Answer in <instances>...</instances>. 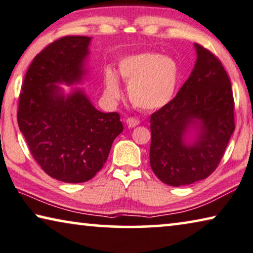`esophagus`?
<instances>
[{"label": "esophagus", "mask_w": 253, "mask_h": 253, "mask_svg": "<svg viewBox=\"0 0 253 253\" xmlns=\"http://www.w3.org/2000/svg\"><path fill=\"white\" fill-rule=\"evenodd\" d=\"M126 124H127L128 127L133 128V127H136L138 125L139 120L136 119V118H134V117H129V118L126 119Z\"/></svg>", "instance_id": "esophagus-1"}]
</instances>
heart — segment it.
I'll use <instances>...</instances> for the list:
<instances>
[{
    "instance_id": "heart-1",
    "label": "heart",
    "mask_w": 253,
    "mask_h": 253,
    "mask_svg": "<svg viewBox=\"0 0 253 253\" xmlns=\"http://www.w3.org/2000/svg\"><path fill=\"white\" fill-rule=\"evenodd\" d=\"M118 74L128 84V96L135 107L154 111L166 107L175 97L180 78L178 63L160 53L130 54L118 65ZM105 93L111 99L122 95L119 77L108 68L103 76Z\"/></svg>"
}]
</instances>
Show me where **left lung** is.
Masks as SVG:
<instances>
[{"label":"left lung","mask_w":253,"mask_h":253,"mask_svg":"<svg viewBox=\"0 0 253 253\" xmlns=\"http://www.w3.org/2000/svg\"><path fill=\"white\" fill-rule=\"evenodd\" d=\"M197 61L177 95L151 116L150 165L161 182L190 185L223 157L234 124L231 81L210 51L194 44Z\"/></svg>","instance_id":"8db88e82"}]
</instances>
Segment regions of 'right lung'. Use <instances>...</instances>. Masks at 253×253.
<instances>
[{
    "label": "right lung",
    "instance_id": "right-lung-1",
    "mask_svg": "<svg viewBox=\"0 0 253 253\" xmlns=\"http://www.w3.org/2000/svg\"><path fill=\"white\" fill-rule=\"evenodd\" d=\"M92 37L66 36L35 56L19 97L18 125L30 153L52 178L87 182L108 159L124 129L117 112H101L82 87Z\"/></svg>",
    "mask_w": 253,
    "mask_h": 253
}]
</instances>
